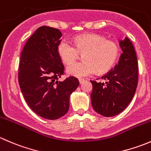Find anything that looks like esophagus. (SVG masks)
Returning <instances> with one entry per match:
<instances>
[{
	"mask_svg": "<svg viewBox=\"0 0 151 151\" xmlns=\"http://www.w3.org/2000/svg\"><path fill=\"white\" fill-rule=\"evenodd\" d=\"M79 82H80V84H83V83L85 82V80H84V79H83V78H80V79H79Z\"/></svg>",
	"mask_w": 151,
	"mask_h": 151,
	"instance_id": "esophagus-1",
	"label": "esophagus"
}]
</instances>
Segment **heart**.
I'll use <instances>...</instances> for the list:
<instances>
[{
    "label": "heart",
    "instance_id": "heart-1",
    "mask_svg": "<svg viewBox=\"0 0 151 151\" xmlns=\"http://www.w3.org/2000/svg\"><path fill=\"white\" fill-rule=\"evenodd\" d=\"M74 45L62 39L57 52L62 62L70 64L78 58L80 53H85L83 62L72 64L66 68L67 74L77 77L91 76L96 71L104 73L110 69L116 61L118 47L114 42L95 33H87L74 38Z\"/></svg>",
    "mask_w": 151,
    "mask_h": 151
}]
</instances>
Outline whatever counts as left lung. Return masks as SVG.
Listing matches in <instances>:
<instances>
[{
	"label": "left lung",
	"mask_w": 151,
	"mask_h": 151,
	"mask_svg": "<svg viewBox=\"0 0 151 151\" xmlns=\"http://www.w3.org/2000/svg\"><path fill=\"white\" fill-rule=\"evenodd\" d=\"M122 50L118 63L101 79L104 83L91 80V94L94 110L104 117L123 112L133 99L138 83V63L134 47L126 37L119 41Z\"/></svg>",
	"instance_id": "8db88e82"
}]
</instances>
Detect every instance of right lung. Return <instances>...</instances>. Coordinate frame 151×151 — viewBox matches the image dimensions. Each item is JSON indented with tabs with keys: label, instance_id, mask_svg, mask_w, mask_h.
<instances>
[{
	"label": "right lung",
	"instance_id": "1",
	"mask_svg": "<svg viewBox=\"0 0 151 151\" xmlns=\"http://www.w3.org/2000/svg\"><path fill=\"white\" fill-rule=\"evenodd\" d=\"M61 36L58 29L40 27L27 41L20 55L18 80L24 99L35 113L49 120L66 115L70 96L80 84L74 77L58 80L64 70L57 52Z\"/></svg>",
	"mask_w": 151,
	"mask_h": 151
}]
</instances>
